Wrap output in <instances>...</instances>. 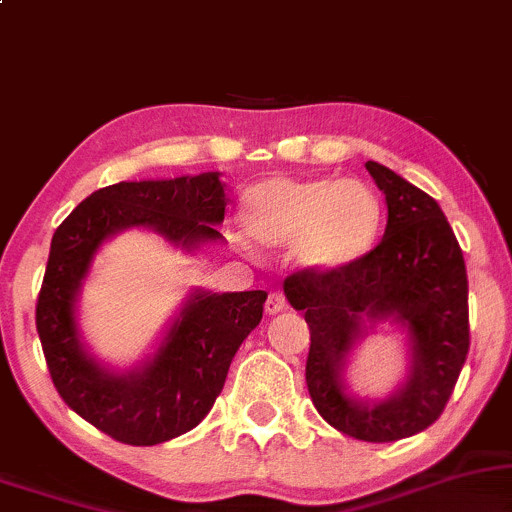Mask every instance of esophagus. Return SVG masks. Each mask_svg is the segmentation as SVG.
I'll return each mask as SVG.
<instances>
[{
  "instance_id": "1",
  "label": "esophagus",
  "mask_w": 512,
  "mask_h": 512,
  "mask_svg": "<svg viewBox=\"0 0 512 512\" xmlns=\"http://www.w3.org/2000/svg\"><path fill=\"white\" fill-rule=\"evenodd\" d=\"M286 310V298H283L281 293H269V298H267V303H264V312H267V315H279V312H283Z\"/></svg>"
}]
</instances>
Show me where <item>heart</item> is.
<instances>
[{"label": "heart", "instance_id": "obj_1", "mask_svg": "<svg viewBox=\"0 0 512 512\" xmlns=\"http://www.w3.org/2000/svg\"><path fill=\"white\" fill-rule=\"evenodd\" d=\"M384 207L360 178L274 176L243 197V224L257 243H291L293 260L312 274H341L377 245ZM238 248L252 255L248 240Z\"/></svg>", "mask_w": 512, "mask_h": 512}]
</instances>
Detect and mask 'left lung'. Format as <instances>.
<instances>
[{
  "label": "left lung",
  "mask_w": 512,
  "mask_h": 512,
  "mask_svg": "<svg viewBox=\"0 0 512 512\" xmlns=\"http://www.w3.org/2000/svg\"><path fill=\"white\" fill-rule=\"evenodd\" d=\"M386 195L381 243L341 274L298 272L283 281L305 312L312 403L331 427L360 441H398L439 420L470 348L463 250L439 202L389 166L367 162ZM389 323L404 341L406 374L386 397L349 389L347 367L361 341Z\"/></svg>",
  "instance_id": "1"
}]
</instances>
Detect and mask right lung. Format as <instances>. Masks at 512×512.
Segmentation results:
<instances>
[{
	"mask_svg": "<svg viewBox=\"0 0 512 512\" xmlns=\"http://www.w3.org/2000/svg\"><path fill=\"white\" fill-rule=\"evenodd\" d=\"M226 193L219 171L121 181L95 190L54 231L35 310L45 360L59 396L112 439L155 446L197 427L224 389L233 355L260 324L264 291L190 288L143 360L114 367L80 329V293L95 257L123 231L147 229L195 255L224 243Z\"/></svg>",
	"mask_w": 512,
	"mask_h": 512,
	"instance_id": "1",
	"label": "right lung"
}]
</instances>
